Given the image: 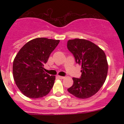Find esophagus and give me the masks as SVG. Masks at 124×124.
Masks as SVG:
<instances>
[{"instance_id": "34e87169", "label": "esophagus", "mask_w": 124, "mask_h": 124, "mask_svg": "<svg viewBox=\"0 0 124 124\" xmlns=\"http://www.w3.org/2000/svg\"><path fill=\"white\" fill-rule=\"evenodd\" d=\"M57 77H58L59 78H60V79H63V78H65V77H63V76H57Z\"/></svg>"}]
</instances>
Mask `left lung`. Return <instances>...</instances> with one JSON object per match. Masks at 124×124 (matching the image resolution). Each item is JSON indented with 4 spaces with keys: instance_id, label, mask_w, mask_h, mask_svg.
<instances>
[{
    "instance_id": "8db88e82",
    "label": "left lung",
    "mask_w": 124,
    "mask_h": 124,
    "mask_svg": "<svg viewBox=\"0 0 124 124\" xmlns=\"http://www.w3.org/2000/svg\"><path fill=\"white\" fill-rule=\"evenodd\" d=\"M67 47L82 67L80 78H72L73 85L68 91L80 99L90 98L97 93L106 81L108 72L106 54L98 46L84 39L68 40Z\"/></svg>"
}]
</instances>
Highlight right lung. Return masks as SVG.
I'll use <instances>...</instances> for the list:
<instances>
[{"label":"right lung","mask_w":124,"mask_h":124,"mask_svg":"<svg viewBox=\"0 0 124 124\" xmlns=\"http://www.w3.org/2000/svg\"><path fill=\"white\" fill-rule=\"evenodd\" d=\"M59 41L46 38L33 39L24 45L16 55L12 67L13 77L24 95L41 98L51 91L55 76L45 72L44 65Z\"/></svg>","instance_id":"1"}]
</instances>
